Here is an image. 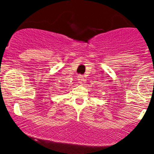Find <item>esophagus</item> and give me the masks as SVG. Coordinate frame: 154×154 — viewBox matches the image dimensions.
Instances as JSON below:
<instances>
[{
    "label": "esophagus",
    "mask_w": 154,
    "mask_h": 154,
    "mask_svg": "<svg viewBox=\"0 0 154 154\" xmlns=\"http://www.w3.org/2000/svg\"><path fill=\"white\" fill-rule=\"evenodd\" d=\"M77 80H78V82L80 84V85H82V84L84 83V81H85L83 76H82V75H79Z\"/></svg>",
    "instance_id": "34e87169"
}]
</instances>
